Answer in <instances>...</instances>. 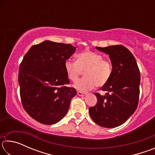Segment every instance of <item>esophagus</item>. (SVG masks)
<instances>
[{"label":"esophagus","mask_w":155,"mask_h":155,"mask_svg":"<svg viewBox=\"0 0 155 155\" xmlns=\"http://www.w3.org/2000/svg\"><path fill=\"white\" fill-rule=\"evenodd\" d=\"M77 94H78V96H86V95H87V93L82 92V91H78Z\"/></svg>","instance_id":"obj_1"}]
</instances>
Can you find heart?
Wrapping results in <instances>:
<instances>
[{
    "instance_id": "1",
    "label": "heart",
    "mask_w": 155,
    "mask_h": 155,
    "mask_svg": "<svg viewBox=\"0 0 155 155\" xmlns=\"http://www.w3.org/2000/svg\"><path fill=\"white\" fill-rule=\"evenodd\" d=\"M97 52L85 51L76 56V62L68 60L64 68L66 75L72 82H76L85 72V78L78 81L73 87L81 91H87L102 87L109 81L112 74V65L109 61L103 59Z\"/></svg>"
}]
</instances>
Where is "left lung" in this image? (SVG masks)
Masks as SVG:
<instances>
[{
  "label": "left lung",
  "mask_w": 155,
  "mask_h": 155,
  "mask_svg": "<svg viewBox=\"0 0 155 155\" xmlns=\"http://www.w3.org/2000/svg\"><path fill=\"white\" fill-rule=\"evenodd\" d=\"M96 48L109 55L112 74L108 82L101 87L106 94H94L98 103L90 107L89 112L97 124L114 128L124 123L137 109L140 96V70L133 54L124 46Z\"/></svg>",
  "instance_id": "8db88e82"
}]
</instances>
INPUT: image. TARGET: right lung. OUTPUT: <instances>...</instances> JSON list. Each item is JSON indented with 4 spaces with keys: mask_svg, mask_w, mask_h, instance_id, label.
<instances>
[{
    "mask_svg": "<svg viewBox=\"0 0 155 155\" xmlns=\"http://www.w3.org/2000/svg\"><path fill=\"white\" fill-rule=\"evenodd\" d=\"M75 51L70 44L46 40L31 46L25 55L18 74L21 101L36 121L54 124L68 113L77 90L67 87L64 64Z\"/></svg>",
    "mask_w": 155,
    "mask_h": 155,
    "instance_id": "1",
    "label": "right lung"
}]
</instances>
